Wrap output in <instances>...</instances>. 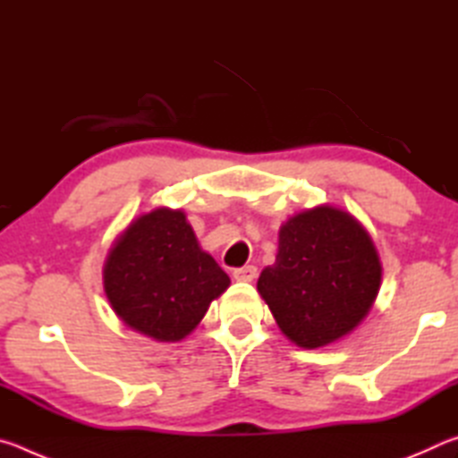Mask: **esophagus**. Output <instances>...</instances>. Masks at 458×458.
Returning <instances> with one entry per match:
<instances>
[{
	"mask_svg": "<svg viewBox=\"0 0 458 458\" xmlns=\"http://www.w3.org/2000/svg\"><path fill=\"white\" fill-rule=\"evenodd\" d=\"M257 267H242V268H236L234 273H232V276L236 278V281H240V283H252L254 278H257Z\"/></svg>",
	"mask_w": 458,
	"mask_h": 458,
	"instance_id": "34e87169",
	"label": "esophagus"
}]
</instances>
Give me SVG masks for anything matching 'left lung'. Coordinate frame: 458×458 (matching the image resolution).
<instances>
[{"label": "left lung", "mask_w": 458, "mask_h": 458, "mask_svg": "<svg viewBox=\"0 0 458 458\" xmlns=\"http://www.w3.org/2000/svg\"><path fill=\"white\" fill-rule=\"evenodd\" d=\"M382 283V265L366 228L350 212L317 206L278 232L273 267L257 289L294 345L317 350L366 319Z\"/></svg>", "instance_id": "8db88e82"}]
</instances>
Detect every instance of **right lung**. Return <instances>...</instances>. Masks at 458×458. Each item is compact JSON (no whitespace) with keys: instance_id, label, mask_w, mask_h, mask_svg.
Here are the masks:
<instances>
[{"instance_id":"right-lung-1","label":"right lung","mask_w":458,"mask_h":458,"mask_svg":"<svg viewBox=\"0 0 458 458\" xmlns=\"http://www.w3.org/2000/svg\"><path fill=\"white\" fill-rule=\"evenodd\" d=\"M103 283L127 327L157 341H180L198 327L230 278L201 250L182 210L155 208L114 240Z\"/></svg>"}]
</instances>
